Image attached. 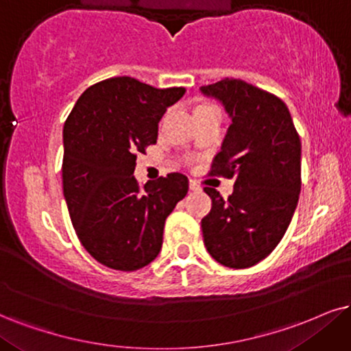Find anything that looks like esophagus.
<instances>
[{
    "mask_svg": "<svg viewBox=\"0 0 351 351\" xmlns=\"http://www.w3.org/2000/svg\"><path fill=\"white\" fill-rule=\"evenodd\" d=\"M189 187H190V190H192V192H200V190H202V187L195 182V180H190Z\"/></svg>",
    "mask_w": 351,
    "mask_h": 351,
    "instance_id": "esophagus-1",
    "label": "esophagus"
}]
</instances>
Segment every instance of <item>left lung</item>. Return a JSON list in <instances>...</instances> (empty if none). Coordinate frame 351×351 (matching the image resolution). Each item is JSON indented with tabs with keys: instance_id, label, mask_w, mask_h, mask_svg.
<instances>
[{
	"instance_id": "obj_1",
	"label": "left lung",
	"mask_w": 351,
	"mask_h": 351,
	"mask_svg": "<svg viewBox=\"0 0 351 351\" xmlns=\"http://www.w3.org/2000/svg\"><path fill=\"white\" fill-rule=\"evenodd\" d=\"M200 93L231 119L211 174L236 180L228 200L203 189L211 198L203 242L221 265L247 268L270 255L291 223L301 192V141L287 104L267 90L226 77Z\"/></svg>"
}]
</instances>
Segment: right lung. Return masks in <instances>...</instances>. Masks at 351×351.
<instances>
[{"label": "right lung", "instance_id": "right-lung-1", "mask_svg": "<svg viewBox=\"0 0 351 351\" xmlns=\"http://www.w3.org/2000/svg\"><path fill=\"white\" fill-rule=\"evenodd\" d=\"M184 88L156 89L117 76L81 94L63 127V195L84 249L102 265L135 271L158 257L166 218L187 195L180 172L140 187L136 154Z\"/></svg>", "mask_w": 351, "mask_h": 351}]
</instances>
